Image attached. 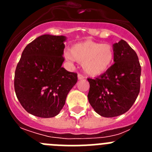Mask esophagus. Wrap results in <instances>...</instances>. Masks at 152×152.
Returning a JSON list of instances; mask_svg holds the SVG:
<instances>
[{
    "instance_id": "34e87169",
    "label": "esophagus",
    "mask_w": 152,
    "mask_h": 152,
    "mask_svg": "<svg viewBox=\"0 0 152 152\" xmlns=\"http://www.w3.org/2000/svg\"><path fill=\"white\" fill-rule=\"evenodd\" d=\"M77 78H78V80H83V79H84V77L83 76V75H81L79 74V75H77Z\"/></svg>"
}]
</instances>
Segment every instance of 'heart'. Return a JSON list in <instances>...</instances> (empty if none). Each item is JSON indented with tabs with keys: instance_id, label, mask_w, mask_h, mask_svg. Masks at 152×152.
<instances>
[{
	"instance_id": "heart-1",
	"label": "heart",
	"mask_w": 152,
	"mask_h": 152,
	"mask_svg": "<svg viewBox=\"0 0 152 152\" xmlns=\"http://www.w3.org/2000/svg\"><path fill=\"white\" fill-rule=\"evenodd\" d=\"M69 61L81 63L84 73L91 77H97L107 72L113 63L115 52L110 44L87 40L73 45L65 54Z\"/></svg>"
}]
</instances>
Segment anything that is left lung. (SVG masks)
<instances>
[{
    "mask_svg": "<svg viewBox=\"0 0 152 152\" xmlns=\"http://www.w3.org/2000/svg\"><path fill=\"white\" fill-rule=\"evenodd\" d=\"M113 47L114 64L96 78L88 79L90 104L103 117H115L127 112L140 91L141 66L136 52L123 39Z\"/></svg>",
    "mask_w": 152,
    "mask_h": 152,
    "instance_id": "obj_1",
    "label": "left lung"
}]
</instances>
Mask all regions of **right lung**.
I'll return each instance as SVG.
<instances>
[{
	"instance_id": "add662e5",
	"label": "right lung",
	"mask_w": 152,
	"mask_h": 152,
	"mask_svg": "<svg viewBox=\"0 0 152 152\" xmlns=\"http://www.w3.org/2000/svg\"><path fill=\"white\" fill-rule=\"evenodd\" d=\"M66 39L42 35L23 51L15 71L14 89L22 107L33 116H57L77 83V74L61 67Z\"/></svg>"
}]
</instances>
